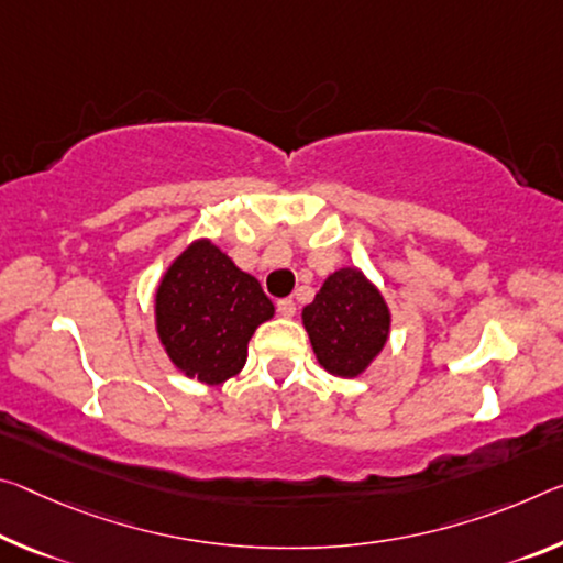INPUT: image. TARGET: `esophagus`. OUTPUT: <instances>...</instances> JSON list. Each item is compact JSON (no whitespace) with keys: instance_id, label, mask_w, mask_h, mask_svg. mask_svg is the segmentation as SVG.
<instances>
[{"instance_id":"esophagus-1","label":"esophagus","mask_w":563,"mask_h":563,"mask_svg":"<svg viewBox=\"0 0 563 563\" xmlns=\"http://www.w3.org/2000/svg\"><path fill=\"white\" fill-rule=\"evenodd\" d=\"M278 313H280L283 318H292V316H296V300H292V298L278 300Z\"/></svg>"}]
</instances>
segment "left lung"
Returning <instances> with one entry per match:
<instances>
[{
	"mask_svg": "<svg viewBox=\"0 0 563 563\" xmlns=\"http://www.w3.org/2000/svg\"><path fill=\"white\" fill-rule=\"evenodd\" d=\"M302 325L318 363L338 378H355L376 361L390 333V310L380 290L358 267L330 273L310 306Z\"/></svg>",
	"mask_w": 563,
	"mask_h": 563,
	"instance_id": "obj_1",
	"label": "left lung"
}]
</instances>
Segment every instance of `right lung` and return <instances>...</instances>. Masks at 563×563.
<instances>
[{
    "mask_svg": "<svg viewBox=\"0 0 563 563\" xmlns=\"http://www.w3.org/2000/svg\"><path fill=\"white\" fill-rule=\"evenodd\" d=\"M275 313L261 283L210 240H195L155 292V325L167 358L187 378L220 386L247 361V341Z\"/></svg>",
    "mask_w": 563,
    "mask_h": 563,
    "instance_id": "right-lung-1",
    "label": "right lung"
}]
</instances>
